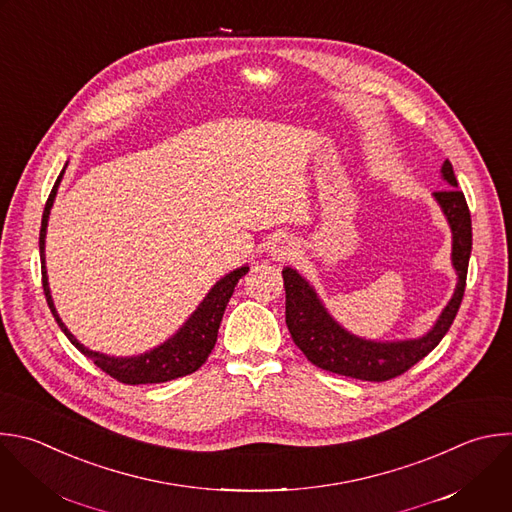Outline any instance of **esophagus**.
I'll use <instances>...</instances> for the list:
<instances>
[{
	"label": "esophagus",
	"instance_id": "esophagus-1",
	"mask_svg": "<svg viewBox=\"0 0 512 512\" xmlns=\"http://www.w3.org/2000/svg\"><path fill=\"white\" fill-rule=\"evenodd\" d=\"M297 255V247L291 239H277L271 247H269V257L277 263H285L291 261Z\"/></svg>",
	"mask_w": 512,
	"mask_h": 512
}]
</instances>
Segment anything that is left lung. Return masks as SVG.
Wrapping results in <instances>:
<instances>
[{"mask_svg": "<svg viewBox=\"0 0 512 512\" xmlns=\"http://www.w3.org/2000/svg\"><path fill=\"white\" fill-rule=\"evenodd\" d=\"M440 177L448 189L432 193L452 233V267L456 271V287L434 321L420 337L410 339H368L352 333L339 323L323 305L315 287L293 267L283 269L285 285V321L295 346L305 358L321 370L366 382H386L410 370L426 358L450 329L466 287L468 259L472 251V223L464 195L450 160H444Z\"/></svg>", "mask_w": 512, "mask_h": 512, "instance_id": "obj_1", "label": "left lung"}]
</instances>
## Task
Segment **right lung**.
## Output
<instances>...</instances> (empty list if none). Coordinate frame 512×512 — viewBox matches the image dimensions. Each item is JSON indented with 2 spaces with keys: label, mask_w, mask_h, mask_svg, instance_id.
<instances>
[{
  "label": "right lung",
  "mask_w": 512,
  "mask_h": 512,
  "mask_svg": "<svg viewBox=\"0 0 512 512\" xmlns=\"http://www.w3.org/2000/svg\"><path fill=\"white\" fill-rule=\"evenodd\" d=\"M64 164L62 173L48 197L44 215H42V229H40V259H42V283H44V293H46V301L52 309V315L56 317L60 329L66 333V337L70 342L86 356L90 358L102 372H106L108 376H112L114 380L122 382V384H160V382H170L177 380L183 376H189L193 372H197L209 358L211 350L215 348L217 342V333H219V325L225 313V307L235 291V285L239 283V279L249 271V265L237 267L231 273H227L225 277H221L211 289L209 293L203 297V301L197 305V309L189 315V319L177 329V333L170 335L164 342L144 354L138 356H108L102 352H94L88 350L84 344H80L78 339L74 337V333L66 327V323L62 321V317L56 311L54 299H52V291H50V283H48V271H46V231H48V219H50V211L54 207L56 195H58V187L62 183V177L66 173Z\"/></svg>",
  "instance_id": "1"
}]
</instances>
